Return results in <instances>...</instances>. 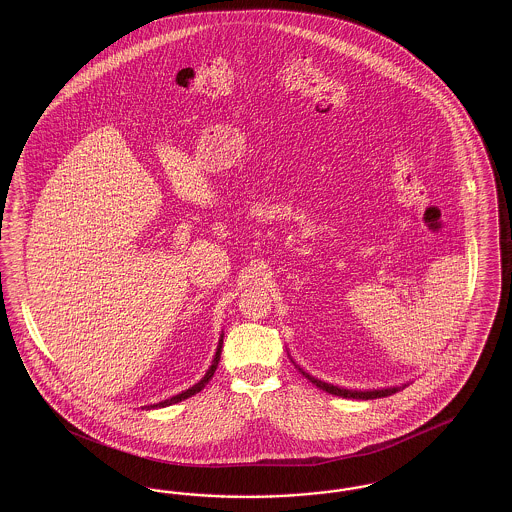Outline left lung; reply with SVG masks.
Masks as SVG:
<instances>
[{"label":"left lung","instance_id":"1","mask_svg":"<svg viewBox=\"0 0 512 512\" xmlns=\"http://www.w3.org/2000/svg\"><path fill=\"white\" fill-rule=\"evenodd\" d=\"M295 368L311 382V384H315L317 388H320L322 391H326V393H332V395H340V397H345V399H378V397H388L391 393H395V391L403 390V388H407L409 384H401V386H390V388H380V390H347V388H340V386H334V384H328V382H322V380H318L315 376H311L309 372H305L303 368H299V366L295 365Z\"/></svg>","mask_w":512,"mask_h":512}]
</instances>
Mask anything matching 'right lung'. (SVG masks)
I'll return each mask as SVG.
<instances>
[{
    "label": "right lung",
    "mask_w": 512,
    "mask_h": 512,
    "mask_svg": "<svg viewBox=\"0 0 512 512\" xmlns=\"http://www.w3.org/2000/svg\"><path fill=\"white\" fill-rule=\"evenodd\" d=\"M222 338H224V334H220L219 345H217V353H215V357H213V363L207 368L205 376H203L197 384H194V386L188 388V390L182 391V393H178V395H172L171 399H165V401H159V403H153V405H146L144 409H147V411H151V409H163V407H169V405H174V403H180V401H184V399H188V397H192L195 393H199V391L203 390V388L209 384V380L213 378V374H215V370H217V366H219L220 353H222Z\"/></svg>",
    "instance_id": "add662e5"
}]
</instances>
